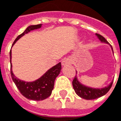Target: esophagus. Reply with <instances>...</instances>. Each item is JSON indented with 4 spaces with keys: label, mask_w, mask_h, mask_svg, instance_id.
<instances>
[{
    "label": "esophagus",
    "mask_w": 121,
    "mask_h": 121,
    "mask_svg": "<svg viewBox=\"0 0 121 121\" xmlns=\"http://www.w3.org/2000/svg\"><path fill=\"white\" fill-rule=\"evenodd\" d=\"M72 59L71 58H64V59L62 60V66H66L68 64H72Z\"/></svg>",
    "instance_id": "esophagus-1"
}]
</instances>
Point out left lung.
I'll list each match as a JSON object with an SVG mask.
<instances>
[{
    "instance_id": "left-lung-1",
    "label": "left lung",
    "mask_w": 121,
    "mask_h": 121,
    "mask_svg": "<svg viewBox=\"0 0 121 121\" xmlns=\"http://www.w3.org/2000/svg\"><path fill=\"white\" fill-rule=\"evenodd\" d=\"M96 36H97V38H98L100 40L101 43H104L109 44L108 41L105 39L104 37H103L102 36H101L98 34H96ZM110 46L111 47L112 52L113 53L112 47L111 45H110ZM76 73H77V71H76ZM72 83L74 91L78 96H80L82 98L85 99L91 100V99H95L100 98L101 96H104L107 94L111 88L112 85L113 83V80L110 83V84L105 86L104 87L94 88L83 85V83H82L80 82H79L78 78H77V76L76 75L74 77Z\"/></svg>"
}]
</instances>
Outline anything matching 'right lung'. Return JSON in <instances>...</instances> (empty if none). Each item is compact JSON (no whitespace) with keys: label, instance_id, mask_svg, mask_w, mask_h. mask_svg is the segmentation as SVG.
Masks as SVG:
<instances>
[{"label":"right lung","instance_id":"obj_1","mask_svg":"<svg viewBox=\"0 0 121 121\" xmlns=\"http://www.w3.org/2000/svg\"><path fill=\"white\" fill-rule=\"evenodd\" d=\"M42 24L30 25L25 30L22 34L19 35L14 40L13 46L15 43L26 34H28L32 30L40 29ZM12 46V47H13ZM10 62H11V75L13 81L20 91V93L26 98L34 101H41L48 98L52 94L54 87L55 78L60 74L61 71V63L59 62L55 66L49 69L47 72L43 74L38 79L32 82H25L20 80L15 76L13 72L11 64V50H10Z\"/></svg>","mask_w":121,"mask_h":121}]
</instances>
